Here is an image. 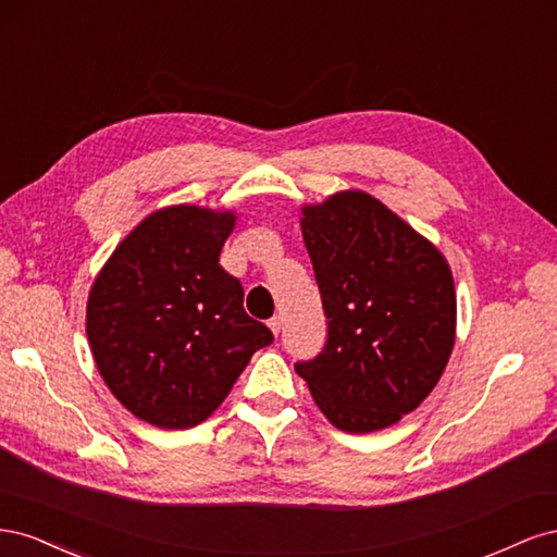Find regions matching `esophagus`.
I'll return each mask as SVG.
<instances>
[{
  "label": "esophagus",
  "mask_w": 557,
  "mask_h": 557,
  "mask_svg": "<svg viewBox=\"0 0 557 557\" xmlns=\"http://www.w3.org/2000/svg\"><path fill=\"white\" fill-rule=\"evenodd\" d=\"M269 330H272L274 334H278L281 332V315H274V318H269Z\"/></svg>",
  "instance_id": "esophagus-1"
}]
</instances>
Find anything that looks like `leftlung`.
I'll use <instances>...</instances> for the list:
<instances>
[{
	"label": "left lung",
	"mask_w": 557,
	"mask_h": 557,
	"mask_svg": "<svg viewBox=\"0 0 557 557\" xmlns=\"http://www.w3.org/2000/svg\"><path fill=\"white\" fill-rule=\"evenodd\" d=\"M327 342L297 362L318 409L344 432H376L440 383L455 344V285L436 246L362 190L301 209Z\"/></svg>",
	"instance_id": "8db88e82"
}]
</instances>
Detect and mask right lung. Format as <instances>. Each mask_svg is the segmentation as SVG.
Instances as JSON below:
<instances>
[{
  "mask_svg": "<svg viewBox=\"0 0 557 557\" xmlns=\"http://www.w3.org/2000/svg\"><path fill=\"white\" fill-rule=\"evenodd\" d=\"M234 221L232 211L193 205L160 209L117 244L92 283L86 332L95 364L113 397L156 428L207 420L252 352L274 342L221 267Z\"/></svg>",
  "mask_w": 557,
  "mask_h": 557,
  "instance_id": "add662e5",
  "label": "right lung"
}]
</instances>
